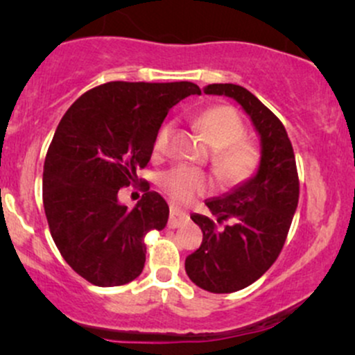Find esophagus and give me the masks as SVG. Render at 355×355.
Wrapping results in <instances>:
<instances>
[{"mask_svg": "<svg viewBox=\"0 0 355 355\" xmlns=\"http://www.w3.org/2000/svg\"><path fill=\"white\" fill-rule=\"evenodd\" d=\"M187 220H189V215H187L185 211L175 209V207L170 209V220H168L170 229H178V227H182Z\"/></svg>", "mask_w": 355, "mask_h": 355, "instance_id": "obj_1", "label": "esophagus"}]
</instances>
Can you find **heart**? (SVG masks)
Instances as JSON below:
<instances>
[{"instance_id":"b5f03b06","label":"heart","mask_w":355,"mask_h":355,"mask_svg":"<svg viewBox=\"0 0 355 355\" xmlns=\"http://www.w3.org/2000/svg\"><path fill=\"white\" fill-rule=\"evenodd\" d=\"M195 125L211 148L210 165L218 183L235 189L250 180L259 172L262 153L259 146L247 140V128L237 110L217 105L207 108L195 120ZM170 125L160 126L153 140L155 155H162L168 146ZM158 185L178 205H187L211 190V178L191 166L178 165L166 170L158 178Z\"/></svg>"}]
</instances>
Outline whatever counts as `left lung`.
<instances>
[{
	"instance_id": "8db88e82",
	"label": "left lung",
	"mask_w": 355,
	"mask_h": 355,
	"mask_svg": "<svg viewBox=\"0 0 355 355\" xmlns=\"http://www.w3.org/2000/svg\"><path fill=\"white\" fill-rule=\"evenodd\" d=\"M205 93L237 100L262 144L255 177L232 193L205 202L217 220L191 215L203 240L187 257V275L203 291L230 294L260 279L282 252L299 203V173L285 126L257 96L232 83L209 85Z\"/></svg>"
}]
</instances>
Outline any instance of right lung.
I'll return each mask as SVG.
<instances>
[{
  "label": "right lung",
  "instance_id": "1",
  "mask_svg": "<svg viewBox=\"0 0 355 355\" xmlns=\"http://www.w3.org/2000/svg\"><path fill=\"white\" fill-rule=\"evenodd\" d=\"M200 93L190 81H108L61 118L44 158V214L60 254L89 284L116 287L144 270L145 235L164 230L170 210L137 172L150 162L168 110ZM130 184L144 191L133 211L117 202Z\"/></svg>",
  "mask_w": 355,
  "mask_h": 355
}]
</instances>
